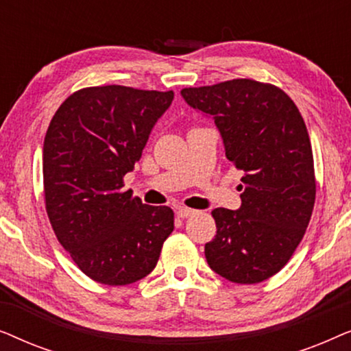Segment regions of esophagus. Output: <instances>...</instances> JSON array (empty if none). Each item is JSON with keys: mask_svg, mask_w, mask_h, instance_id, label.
<instances>
[{"mask_svg": "<svg viewBox=\"0 0 351 351\" xmlns=\"http://www.w3.org/2000/svg\"><path fill=\"white\" fill-rule=\"evenodd\" d=\"M193 214H196L195 209H190V208H179V209H177V215H179L180 219L191 217Z\"/></svg>", "mask_w": 351, "mask_h": 351, "instance_id": "1", "label": "esophagus"}]
</instances>
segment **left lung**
Returning <instances> with one entry per match:
<instances>
[{"label":"left lung","instance_id":"8db88e82","mask_svg":"<svg viewBox=\"0 0 351 351\" xmlns=\"http://www.w3.org/2000/svg\"><path fill=\"white\" fill-rule=\"evenodd\" d=\"M180 94L214 119L225 155L244 171L241 208L213 210L217 234L206 243V261L225 280L256 285L289 262L313 210V153L304 118L285 90L254 80Z\"/></svg>","mask_w":351,"mask_h":351}]
</instances>
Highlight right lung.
Listing matches in <instances>:
<instances>
[{"label": "right lung", "mask_w": 351, "mask_h": 351, "mask_svg": "<svg viewBox=\"0 0 351 351\" xmlns=\"http://www.w3.org/2000/svg\"><path fill=\"white\" fill-rule=\"evenodd\" d=\"M174 93L95 86L76 90L51 119L43 147L46 210L84 275L108 286L145 278L174 230L167 206L121 190Z\"/></svg>", "instance_id": "obj_1"}]
</instances>
